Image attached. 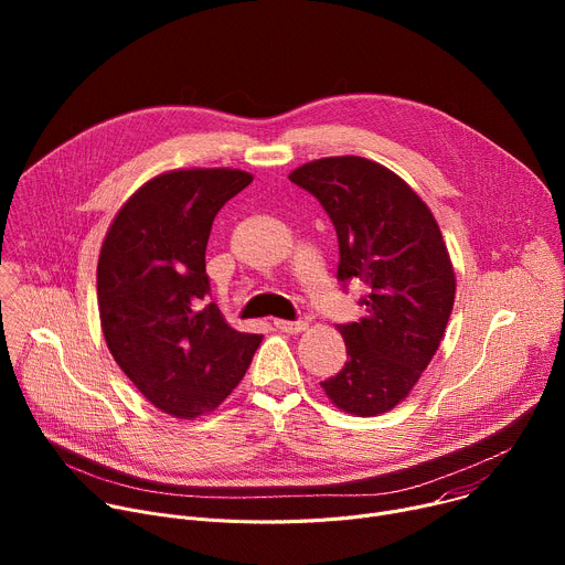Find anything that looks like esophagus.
<instances>
[{
    "mask_svg": "<svg viewBox=\"0 0 565 565\" xmlns=\"http://www.w3.org/2000/svg\"><path fill=\"white\" fill-rule=\"evenodd\" d=\"M275 327H277L281 333H290V335H297V333H303V331H306V324H303V321L275 319Z\"/></svg>",
    "mask_w": 565,
    "mask_h": 565,
    "instance_id": "esophagus-1",
    "label": "esophagus"
}]
</instances>
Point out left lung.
Returning a JSON list of instances; mask_svg holds the SVG:
<instances>
[{
    "label": "left lung",
    "mask_w": 565,
    "mask_h": 565,
    "mask_svg": "<svg viewBox=\"0 0 565 565\" xmlns=\"http://www.w3.org/2000/svg\"><path fill=\"white\" fill-rule=\"evenodd\" d=\"M331 216L338 279H360L366 315L340 324L344 369L321 382L333 405L369 418L405 399L436 355L456 275L427 203L395 172L362 156L319 158L290 172Z\"/></svg>",
    "instance_id": "obj_1"
}]
</instances>
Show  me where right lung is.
Returning a JSON list of instances; mask_svg holds the SVG:
<instances>
[{"instance_id":"obj_1","label":"right lung","mask_w":565,"mask_h":565,"mask_svg":"<svg viewBox=\"0 0 565 565\" xmlns=\"http://www.w3.org/2000/svg\"><path fill=\"white\" fill-rule=\"evenodd\" d=\"M253 174L194 168L158 174L114 216L98 259L105 342L156 409L214 412L246 375L262 335L238 333L207 301L205 248L216 212Z\"/></svg>"}]
</instances>
